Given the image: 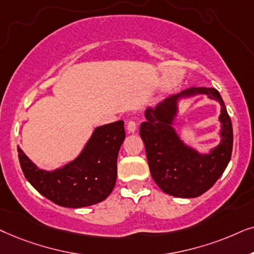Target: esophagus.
Instances as JSON below:
<instances>
[{
  "label": "esophagus",
  "mask_w": 254,
  "mask_h": 254,
  "mask_svg": "<svg viewBox=\"0 0 254 254\" xmlns=\"http://www.w3.org/2000/svg\"><path fill=\"white\" fill-rule=\"evenodd\" d=\"M127 130L129 131L130 133L136 132V130H137V124H136V122H134V121H129V122H127Z\"/></svg>",
  "instance_id": "obj_1"
}]
</instances>
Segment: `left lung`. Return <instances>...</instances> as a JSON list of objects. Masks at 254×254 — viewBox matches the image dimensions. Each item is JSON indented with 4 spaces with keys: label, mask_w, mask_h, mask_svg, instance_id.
I'll use <instances>...</instances> for the list:
<instances>
[{
    "label": "left lung",
    "mask_w": 254,
    "mask_h": 254,
    "mask_svg": "<svg viewBox=\"0 0 254 254\" xmlns=\"http://www.w3.org/2000/svg\"><path fill=\"white\" fill-rule=\"evenodd\" d=\"M196 95H207L221 106L220 143L209 152H200L182 139L174 127L178 103ZM146 122L139 133L145 144L152 178L162 191L175 197H197L221 178L232 153L233 132L225 104L215 88L197 87L168 97L145 110Z\"/></svg>",
    "instance_id": "obj_1"
}]
</instances>
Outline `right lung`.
Returning a JSON list of instances; mask_svg holds the SVG:
<instances>
[{
  "label": "right lung",
  "mask_w": 254,
  "mask_h": 254,
  "mask_svg": "<svg viewBox=\"0 0 254 254\" xmlns=\"http://www.w3.org/2000/svg\"><path fill=\"white\" fill-rule=\"evenodd\" d=\"M125 139L124 122L97 127L80 154L53 171L39 168L17 147L22 171L37 191L65 208H83L106 200L117 177V157Z\"/></svg>",
  "instance_id": "right-lung-1"
}]
</instances>
